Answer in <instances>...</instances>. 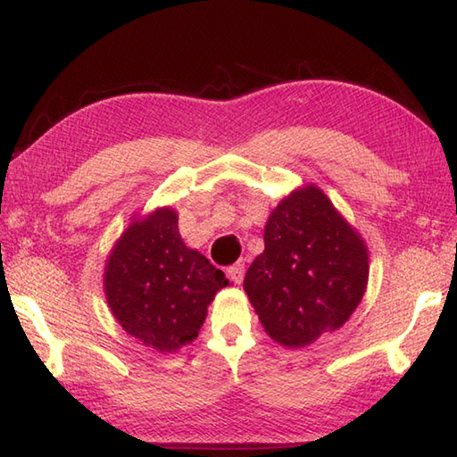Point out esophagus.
<instances>
[{
    "mask_svg": "<svg viewBox=\"0 0 457 457\" xmlns=\"http://www.w3.org/2000/svg\"><path fill=\"white\" fill-rule=\"evenodd\" d=\"M228 275H229V278L234 280V283H241V280H244V275H245V263L244 261H237L236 265H231L229 269H228Z\"/></svg>",
    "mask_w": 457,
    "mask_h": 457,
    "instance_id": "obj_1",
    "label": "esophagus"
}]
</instances>
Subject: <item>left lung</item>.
<instances>
[{"label":"left lung","mask_w":457,"mask_h":457,"mask_svg":"<svg viewBox=\"0 0 457 457\" xmlns=\"http://www.w3.org/2000/svg\"><path fill=\"white\" fill-rule=\"evenodd\" d=\"M263 237L244 288L265 332L280 345L304 347L342 328L363 298L369 257L326 194L295 190L270 212Z\"/></svg>","instance_id":"1"}]
</instances>
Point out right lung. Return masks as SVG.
<instances>
[{"label":"right lung","instance_id":"obj_1","mask_svg":"<svg viewBox=\"0 0 457 457\" xmlns=\"http://www.w3.org/2000/svg\"><path fill=\"white\" fill-rule=\"evenodd\" d=\"M228 285L223 270L184 245L172 208L133 221L112 249L104 275L115 320L161 353L196 339L208 304Z\"/></svg>","mask_w":457,"mask_h":457}]
</instances>
